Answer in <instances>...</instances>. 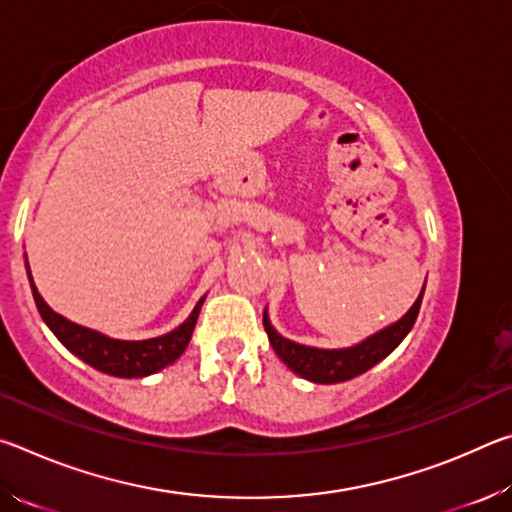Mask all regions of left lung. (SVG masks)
<instances>
[{"label": "left lung", "instance_id": "8db88e82", "mask_svg": "<svg viewBox=\"0 0 512 512\" xmlns=\"http://www.w3.org/2000/svg\"><path fill=\"white\" fill-rule=\"evenodd\" d=\"M422 296H424V287H422L420 298L413 302V307L406 311L395 325L381 329V332L370 336V339L345 350H318V348H307V345L284 339V336L277 334L273 325L268 323L266 311H264V329L277 357L287 363L296 375L305 377L309 381H316V384H339V381H348L352 377L361 375V372L370 370L375 363L388 357V354L402 343L404 336L409 334V329L413 327L415 318H418Z\"/></svg>", "mask_w": 512, "mask_h": 512}]
</instances>
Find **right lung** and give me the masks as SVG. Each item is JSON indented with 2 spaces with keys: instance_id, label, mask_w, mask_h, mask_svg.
<instances>
[{
  "instance_id": "add662e5",
  "label": "right lung",
  "mask_w": 512,
  "mask_h": 512,
  "mask_svg": "<svg viewBox=\"0 0 512 512\" xmlns=\"http://www.w3.org/2000/svg\"><path fill=\"white\" fill-rule=\"evenodd\" d=\"M27 273H29L36 307L40 311L42 320L47 323V327L56 334V339L63 343L69 352L88 363V366L106 372V375H112V377H146L176 361L180 354L185 352L189 339H192V332L205 300V298L198 300L192 316L169 334L158 336V339H149V341H117L94 332V329L76 325L72 320L56 314V311L40 298L36 284L31 280L29 264H27Z\"/></svg>"
}]
</instances>
